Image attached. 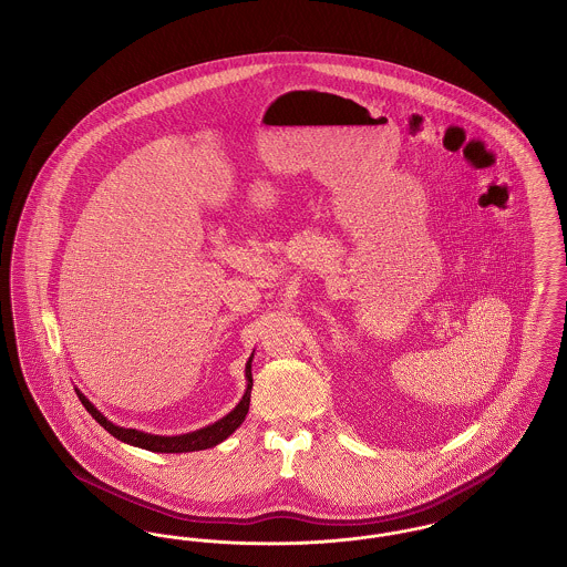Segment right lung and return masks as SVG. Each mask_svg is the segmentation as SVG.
<instances>
[{
  "mask_svg": "<svg viewBox=\"0 0 567 567\" xmlns=\"http://www.w3.org/2000/svg\"><path fill=\"white\" fill-rule=\"evenodd\" d=\"M251 358L247 360V367H245L247 388H245V394L240 396L237 408L230 414H226V416L219 417L217 422L209 424V426H203L198 431L183 433V435H151V433H145V431L120 426V424H115V422H111L109 417L104 416L79 388H74V390H76L81 403L85 405V410L100 422V426H104L113 437H117L123 444L143 447V450H151V452H166V454H171V452H196V450H207V447L221 444L224 440H228L243 424V420H245L247 412H249V399H251V386H254V380H251Z\"/></svg>",
  "mask_w": 567,
  "mask_h": 567,
  "instance_id": "1",
  "label": "right lung"
}]
</instances>
